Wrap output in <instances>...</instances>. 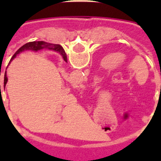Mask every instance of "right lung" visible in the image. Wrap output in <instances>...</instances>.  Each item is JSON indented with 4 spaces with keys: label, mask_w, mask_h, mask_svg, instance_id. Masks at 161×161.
<instances>
[{
    "label": "right lung",
    "mask_w": 161,
    "mask_h": 161,
    "mask_svg": "<svg viewBox=\"0 0 161 161\" xmlns=\"http://www.w3.org/2000/svg\"><path fill=\"white\" fill-rule=\"evenodd\" d=\"M42 49H48V50H53V51L58 52V53H60L61 55H62L63 60L65 61V62H67V56H66L65 51H64V49L63 48V47L61 46V45H59V44L48 43V42H43V41L30 42L26 43L25 45L21 47H20V48H19L18 50L15 53L13 57L11 58V61L16 58V55L21 53L22 52H25V51L37 52V51H41V50H42ZM7 81H8V78H7V76H6V72H5V75H4V87H6ZM0 88H1V85H0Z\"/></svg>",
    "instance_id": "obj_1"
}]
</instances>
